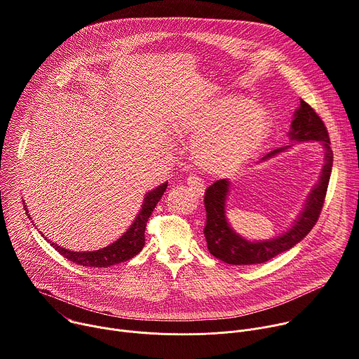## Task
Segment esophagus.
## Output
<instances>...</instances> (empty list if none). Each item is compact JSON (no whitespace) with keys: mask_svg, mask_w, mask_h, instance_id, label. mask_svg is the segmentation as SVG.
<instances>
[{"mask_svg":"<svg viewBox=\"0 0 359 359\" xmlns=\"http://www.w3.org/2000/svg\"><path fill=\"white\" fill-rule=\"evenodd\" d=\"M187 186L189 189L193 191L194 196H203L204 193V189H206V186H204V183L201 182V179H198L197 176H189L187 177Z\"/></svg>","mask_w":359,"mask_h":359,"instance_id":"1","label":"esophagus"}]
</instances>
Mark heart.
Wrapping results in <instances>:
<instances>
[{"label": "heart", "mask_w": 359, "mask_h": 359, "mask_svg": "<svg viewBox=\"0 0 359 359\" xmlns=\"http://www.w3.org/2000/svg\"><path fill=\"white\" fill-rule=\"evenodd\" d=\"M270 116L264 107L238 95L217 96L186 111L175 133L194 140L193 159L206 172L223 173L243 163L264 140Z\"/></svg>", "instance_id": "heart-1"}]
</instances>
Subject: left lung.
Wrapping results in <instances>:
<instances>
[{"mask_svg": "<svg viewBox=\"0 0 359 359\" xmlns=\"http://www.w3.org/2000/svg\"><path fill=\"white\" fill-rule=\"evenodd\" d=\"M291 142H320L324 147V165L318 182L306 197L304 208L294 220L292 226L283 234L260 241H251L233 230L226 217V200L230 193L229 179L215 182L204 193V208H206V226L204 237L208 241L209 251L216 259L233 266H251L271 260L276 255L292 248L298 244L316 226L321 209L332 169V150L330 147V136L327 128L316 111L301 99L298 109L292 115L291 129L288 132ZM292 144L276 149L257 163L267 162L269 159L280 155Z\"/></svg>", "mask_w": 359, "mask_h": 359, "instance_id": "1", "label": "left lung"}]
</instances>
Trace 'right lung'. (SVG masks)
<instances>
[{"label": "right lung", "instance_id": "add662e5", "mask_svg": "<svg viewBox=\"0 0 359 359\" xmlns=\"http://www.w3.org/2000/svg\"><path fill=\"white\" fill-rule=\"evenodd\" d=\"M166 187H168V182L147 191L143 197L142 208H140L139 213L136 215L135 222L129 226V229L116 241H114L112 244H109L104 248H99L95 251H71V250L64 248L53 241H49L48 238H45V240H48L50 243V245H53L58 252H61L65 259L71 260L75 264L83 266V267L102 269V267L116 266L119 263L128 262V260L133 259L135 255L139 254L140 250L143 248L147 219L150 217L153 209L156 208V204L159 203L161 197L166 191ZM22 203H24V210L27 213H29L24 200H22ZM42 237H43V234H42Z\"/></svg>", "mask_w": 359, "mask_h": 359}]
</instances>
